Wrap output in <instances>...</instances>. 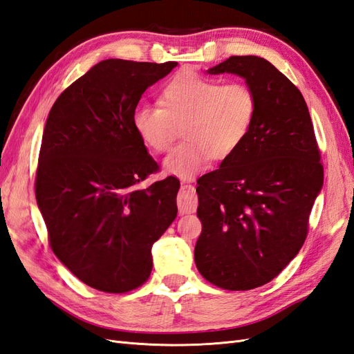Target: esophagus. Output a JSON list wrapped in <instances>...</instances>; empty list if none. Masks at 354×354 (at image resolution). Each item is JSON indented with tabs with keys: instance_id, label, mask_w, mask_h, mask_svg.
<instances>
[{
	"instance_id": "34e87169",
	"label": "esophagus",
	"mask_w": 354,
	"mask_h": 354,
	"mask_svg": "<svg viewBox=\"0 0 354 354\" xmlns=\"http://www.w3.org/2000/svg\"><path fill=\"white\" fill-rule=\"evenodd\" d=\"M178 204V213L186 214V213H194L198 207V196L195 192V187L192 185L183 183L182 189L178 192L177 198Z\"/></svg>"
}]
</instances>
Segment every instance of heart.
I'll use <instances>...</instances> for the list:
<instances>
[{"label":"heart","mask_w":354,"mask_h":354,"mask_svg":"<svg viewBox=\"0 0 354 354\" xmlns=\"http://www.w3.org/2000/svg\"><path fill=\"white\" fill-rule=\"evenodd\" d=\"M255 117L257 97L246 84H223L186 71L163 85L160 106L141 103L133 109L132 126L150 150L165 153L183 124L186 140L163 167L186 178L204 169L212 158H231L251 133Z\"/></svg>","instance_id":"1"}]
</instances>
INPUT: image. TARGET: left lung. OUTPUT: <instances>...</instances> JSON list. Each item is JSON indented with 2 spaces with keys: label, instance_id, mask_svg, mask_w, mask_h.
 Segmentation results:
<instances>
[{
  "label": "left lung",
  "instance_id": "obj_1",
  "mask_svg": "<svg viewBox=\"0 0 354 354\" xmlns=\"http://www.w3.org/2000/svg\"><path fill=\"white\" fill-rule=\"evenodd\" d=\"M207 73L243 77L257 117L242 147L198 180L195 264L213 286L252 290L277 278L305 242L323 186L320 150L304 96L267 59L234 55Z\"/></svg>",
  "mask_w": 354,
  "mask_h": 354
}]
</instances>
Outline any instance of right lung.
Instances as JSON below:
<instances>
[{"instance_id":"1","label":"right lung","mask_w":354,"mask_h":354,"mask_svg":"<svg viewBox=\"0 0 354 354\" xmlns=\"http://www.w3.org/2000/svg\"><path fill=\"white\" fill-rule=\"evenodd\" d=\"M176 66L103 59L49 111L37 205L58 260L99 291L142 286L151 273V246L177 216L176 177L136 187L159 167L132 126L144 91Z\"/></svg>"}]
</instances>
